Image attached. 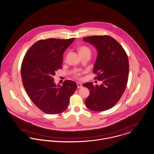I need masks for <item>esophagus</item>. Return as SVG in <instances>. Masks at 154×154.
Wrapping results in <instances>:
<instances>
[{"mask_svg":"<svg viewBox=\"0 0 154 154\" xmlns=\"http://www.w3.org/2000/svg\"><path fill=\"white\" fill-rule=\"evenodd\" d=\"M77 87H78L79 88H82V87H83V85H82V83L77 82Z\"/></svg>","mask_w":154,"mask_h":154,"instance_id":"1","label":"esophagus"}]
</instances>
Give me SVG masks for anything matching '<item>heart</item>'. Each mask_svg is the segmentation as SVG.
Masks as SVG:
<instances>
[{
    "label": "heart",
    "mask_w": 154,
    "mask_h": 154,
    "mask_svg": "<svg viewBox=\"0 0 154 154\" xmlns=\"http://www.w3.org/2000/svg\"><path fill=\"white\" fill-rule=\"evenodd\" d=\"M85 51H90V49L85 46H83V47H81L79 49V52H80V53H82L84 52H85ZM81 75V72H77L75 73L74 74V76L76 77V78H78L79 79L80 78V76Z\"/></svg>",
    "instance_id": "1"
}]
</instances>
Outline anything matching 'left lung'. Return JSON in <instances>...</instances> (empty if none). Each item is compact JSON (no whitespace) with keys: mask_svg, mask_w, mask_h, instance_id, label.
<instances>
[{"mask_svg":"<svg viewBox=\"0 0 154 154\" xmlns=\"http://www.w3.org/2000/svg\"><path fill=\"white\" fill-rule=\"evenodd\" d=\"M83 40L93 45L98 54L93 72L102 82L100 85L85 83L90 94L85 100L86 106L94 111H103L114 106L123 94L128 79L127 54L119 42L109 35H93Z\"/></svg>","mask_w":154,"mask_h":154,"instance_id":"left-lung-1","label":"left lung"}]
</instances>
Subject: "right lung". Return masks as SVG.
Returning a JSON list of instances; mask_svg holds the SVG:
<instances>
[{"label":"right lung","instance_id":"add662e5","mask_svg":"<svg viewBox=\"0 0 154 154\" xmlns=\"http://www.w3.org/2000/svg\"><path fill=\"white\" fill-rule=\"evenodd\" d=\"M69 39L48 38L35 42L28 50L21 66L24 89L32 102L48 114L64 111L77 85L74 81L66 80L63 85L54 82L56 71L62 69L64 51L74 42Z\"/></svg>","mask_w":154,"mask_h":154}]
</instances>
